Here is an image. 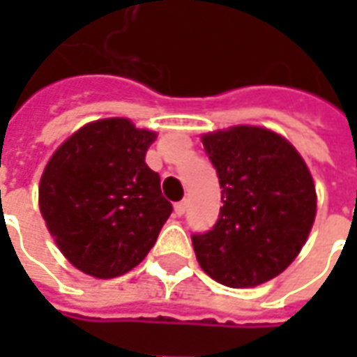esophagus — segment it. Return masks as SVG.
Returning a JSON list of instances; mask_svg holds the SVG:
<instances>
[{"instance_id":"esophagus-1","label":"esophagus","mask_w":357,"mask_h":357,"mask_svg":"<svg viewBox=\"0 0 357 357\" xmlns=\"http://www.w3.org/2000/svg\"><path fill=\"white\" fill-rule=\"evenodd\" d=\"M174 210H176V214H178V216H183V214H185V210H187V201L176 202Z\"/></svg>"}]
</instances>
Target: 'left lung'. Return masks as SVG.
<instances>
[{
  "mask_svg": "<svg viewBox=\"0 0 357 357\" xmlns=\"http://www.w3.org/2000/svg\"><path fill=\"white\" fill-rule=\"evenodd\" d=\"M202 145L224 206L210 231L191 235L197 260L225 287L266 283L291 266L314 225L312 174L289 141L256 126L206 133Z\"/></svg>",
  "mask_w": 357,
  "mask_h": 357,
  "instance_id": "8db88e82",
  "label": "left lung"
}]
</instances>
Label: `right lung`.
I'll list each match as a JSON object with an SVG mask.
<instances>
[{
	"label": "right lung",
	"instance_id": "add662e5",
	"mask_svg": "<svg viewBox=\"0 0 357 357\" xmlns=\"http://www.w3.org/2000/svg\"><path fill=\"white\" fill-rule=\"evenodd\" d=\"M155 137L128 118H105L73 133L45 166L40 212L59 250L84 273L124 275L172 214L160 176L145 162Z\"/></svg>",
	"mask_w": 357,
	"mask_h": 357
}]
</instances>
